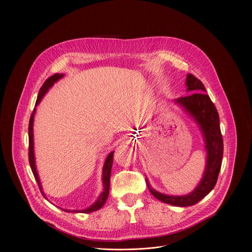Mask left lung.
I'll use <instances>...</instances> for the list:
<instances>
[{"instance_id": "left-lung-1", "label": "left lung", "mask_w": 252, "mask_h": 252, "mask_svg": "<svg viewBox=\"0 0 252 252\" xmlns=\"http://www.w3.org/2000/svg\"><path fill=\"white\" fill-rule=\"evenodd\" d=\"M187 92L191 93L186 96L173 99V102L181 106L198 126L206 151L205 170L197 187L186 195H168L154 189L149 179L146 178L147 186L152 194L158 200L174 206H191L206 196L217 185L219 173L223 157V139L220 131V117L217 107L205 94L203 84L193 75L187 77Z\"/></svg>"}]
</instances>
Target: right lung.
<instances>
[{
    "mask_svg": "<svg viewBox=\"0 0 252 252\" xmlns=\"http://www.w3.org/2000/svg\"><path fill=\"white\" fill-rule=\"evenodd\" d=\"M63 76H64L63 74H56V75L50 77L44 83V85L40 89L37 101H35V106H37L41 102V100L44 97V95L55 85V83H57L59 80H61ZM34 114H35V107H34L32 113V116H31V119H30V123H29V161H30V165H31L32 171L33 173V176L35 178V181H37V183H38V186H39V189H40L42 194L44 195V197L46 199H48L46 194H45V192L43 191L42 184H41V181H40V176L38 174L37 166H35V158H34V152H33V128H32ZM114 153L115 152H112V153L109 154V156L106 157L105 161L103 163V166H102V176H101L103 190L98 195L97 199L91 206H89V207H87L85 209L78 210V209H65V208L60 207L61 209H63L65 212H73V213H78V212H81V213H91L93 211L98 210L99 208H101L103 206V204L105 203L107 197H109V193H110V179H111V173H112V167H113V161H114Z\"/></svg>",
    "mask_w": 252,
    "mask_h": 252,
    "instance_id": "1",
    "label": "right lung"
}]
</instances>
